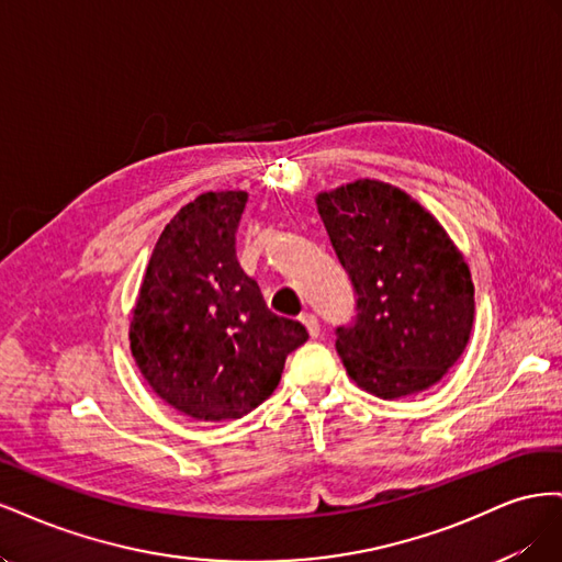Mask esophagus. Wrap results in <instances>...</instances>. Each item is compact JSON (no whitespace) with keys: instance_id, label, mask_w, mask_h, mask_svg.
Segmentation results:
<instances>
[{"instance_id":"obj_1","label":"esophagus","mask_w":562,"mask_h":562,"mask_svg":"<svg viewBox=\"0 0 562 562\" xmlns=\"http://www.w3.org/2000/svg\"><path fill=\"white\" fill-rule=\"evenodd\" d=\"M300 321L304 323V326H307V330H310V335H312V337H316V335L321 333V326H318V318H316L314 314H310V312H307V314H302V316H300Z\"/></svg>"}]
</instances>
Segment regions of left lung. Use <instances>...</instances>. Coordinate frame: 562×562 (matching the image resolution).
<instances>
[{"label":"left lung","instance_id":"left-lung-1","mask_svg":"<svg viewBox=\"0 0 562 562\" xmlns=\"http://www.w3.org/2000/svg\"><path fill=\"white\" fill-rule=\"evenodd\" d=\"M316 206L356 293L353 323L335 330L349 378L384 401L440 382L467 349L475 307L448 232L411 194L370 178L321 192Z\"/></svg>","mask_w":562,"mask_h":562}]
</instances>
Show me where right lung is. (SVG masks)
Wrapping results in <instances>:
<instances>
[{
    "label": "right lung",
    "instance_id": "1",
    "mask_svg": "<svg viewBox=\"0 0 562 562\" xmlns=\"http://www.w3.org/2000/svg\"><path fill=\"white\" fill-rule=\"evenodd\" d=\"M246 192H206L182 206L151 250L131 316V353L178 413L239 419L277 389L285 356L307 342L300 321L267 310L236 260Z\"/></svg>",
    "mask_w": 562,
    "mask_h": 562
}]
</instances>
